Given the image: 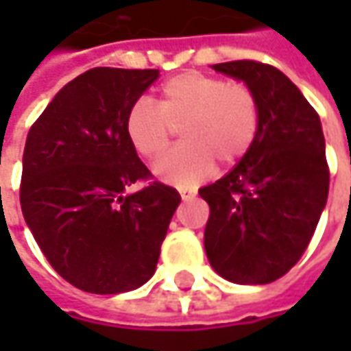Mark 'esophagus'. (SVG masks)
<instances>
[{
  "mask_svg": "<svg viewBox=\"0 0 351 351\" xmlns=\"http://www.w3.org/2000/svg\"><path fill=\"white\" fill-rule=\"evenodd\" d=\"M180 195H182L183 201H191L195 197V191H191V189H180Z\"/></svg>",
  "mask_w": 351,
  "mask_h": 351,
  "instance_id": "esophagus-1",
  "label": "esophagus"
}]
</instances>
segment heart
<instances>
[{
    "label": "heart",
    "mask_w": 351,
    "mask_h": 351,
    "mask_svg": "<svg viewBox=\"0 0 351 351\" xmlns=\"http://www.w3.org/2000/svg\"><path fill=\"white\" fill-rule=\"evenodd\" d=\"M260 119V101L248 84L183 72L160 88L156 105L142 99L128 109L125 132L134 152L154 162L182 126L184 144L154 171L162 182L189 187L209 176L215 160L234 166L248 154L258 141Z\"/></svg>",
    "instance_id": "heart-1"
}]
</instances>
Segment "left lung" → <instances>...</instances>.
Wrapping results in <instances>:
<instances>
[{"mask_svg": "<svg viewBox=\"0 0 351 351\" xmlns=\"http://www.w3.org/2000/svg\"><path fill=\"white\" fill-rule=\"evenodd\" d=\"M260 101L258 141L223 180L199 189L209 203L205 252L240 285H265L301 260L328 199L330 169L318 113L283 72L256 60L213 64Z\"/></svg>", "mask_w": 351, "mask_h": 351, "instance_id": "obj_1", "label": "left lung"}]
</instances>
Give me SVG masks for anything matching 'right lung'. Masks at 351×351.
Returning <instances> with one entry per match:
<instances>
[{"instance_id":"obj_1","label":"right lung","mask_w":351,"mask_h":351,"mask_svg":"<svg viewBox=\"0 0 351 351\" xmlns=\"http://www.w3.org/2000/svg\"><path fill=\"white\" fill-rule=\"evenodd\" d=\"M156 80L158 70H88L54 95L27 134L21 210L48 263L77 289L117 295L154 276L182 197L154 182L125 119ZM136 181L147 185L125 196Z\"/></svg>"}]
</instances>
